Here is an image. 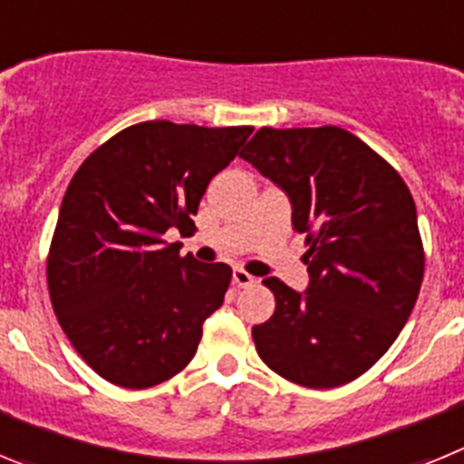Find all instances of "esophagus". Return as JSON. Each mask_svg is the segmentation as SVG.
Segmentation results:
<instances>
[{
	"instance_id": "esophagus-1",
	"label": "esophagus",
	"mask_w": 464,
	"mask_h": 464,
	"mask_svg": "<svg viewBox=\"0 0 464 464\" xmlns=\"http://www.w3.org/2000/svg\"><path fill=\"white\" fill-rule=\"evenodd\" d=\"M232 281H235V285H239V288H248V285H253V283H256V278L246 272V269L237 267L235 272H232Z\"/></svg>"
}]
</instances>
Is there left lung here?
Wrapping results in <instances>:
<instances>
[{"label": "left lung", "mask_w": 464, "mask_h": 464, "mask_svg": "<svg viewBox=\"0 0 464 464\" xmlns=\"http://www.w3.org/2000/svg\"><path fill=\"white\" fill-rule=\"evenodd\" d=\"M288 192L304 232V295L265 278L276 309L253 327L283 379L337 388L374 367L416 304L425 272L416 204L395 167L337 125L260 127L239 153Z\"/></svg>", "instance_id": "left-lung-1"}]
</instances>
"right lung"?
<instances>
[{
	"label": "right lung",
	"instance_id": "add662e5",
	"mask_svg": "<svg viewBox=\"0 0 464 464\" xmlns=\"http://www.w3.org/2000/svg\"><path fill=\"white\" fill-rule=\"evenodd\" d=\"M253 127L130 125L94 149L64 192L46 260L51 304L104 381L143 391L190 362L232 269L181 256L165 235L195 229L208 181Z\"/></svg>",
	"mask_w": 464,
	"mask_h": 464
}]
</instances>
